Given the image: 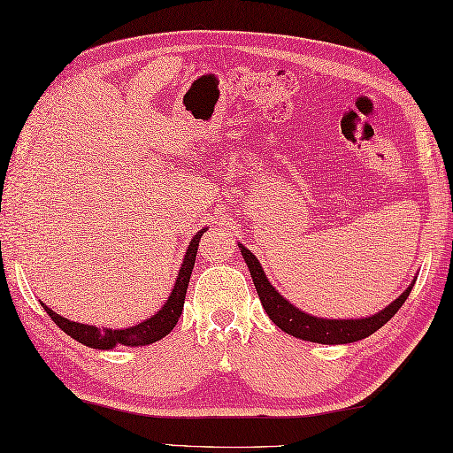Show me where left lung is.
Instances as JSON below:
<instances>
[{"label": "left lung", "instance_id": "obj_1", "mask_svg": "<svg viewBox=\"0 0 453 453\" xmlns=\"http://www.w3.org/2000/svg\"><path fill=\"white\" fill-rule=\"evenodd\" d=\"M243 259L250 267V273L253 277V285L257 288V295L261 298V304L265 312L269 314L274 326H279L282 332L288 335H295L298 340L314 342V343H326V345H338V343H351L369 338L371 334H375L379 327H383L391 318L398 312V308L404 304V300L409 298L411 290L414 287V280L409 285L401 296L393 300L385 310H380L375 316L369 318H357V320H327V318H316L310 316L303 310H298L295 304H290L287 298L280 296V292L274 288L267 274L261 269V263L257 261V257L239 243Z\"/></svg>", "mask_w": 453, "mask_h": 453}]
</instances>
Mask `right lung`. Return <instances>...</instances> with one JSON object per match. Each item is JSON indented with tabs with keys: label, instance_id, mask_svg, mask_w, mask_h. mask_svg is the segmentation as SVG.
Wrapping results in <instances>:
<instances>
[{
	"label": "right lung",
	"instance_id": "right-lung-1",
	"mask_svg": "<svg viewBox=\"0 0 453 453\" xmlns=\"http://www.w3.org/2000/svg\"><path fill=\"white\" fill-rule=\"evenodd\" d=\"M203 232H206V227L200 229V232L192 237L188 250H186L184 261H182L180 271H179V279H176V282H174L171 296H168L163 308L158 310L155 316L147 318L145 322H141L137 326L123 327V330H110V327H96V326L70 322L68 318H62L60 314L52 312L49 306H44V303H41V304L44 310H47L50 320L55 322L62 332L68 334L73 340L88 345V348L113 349L115 345L139 348V345H149V343L163 340L165 335L171 334V330L176 326V322H179V318L182 314L186 288H188L194 261H196V253H198V243H200V237Z\"/></svg>",
	"mask_w": 453,
	"mask_h": 453
}]
</instances>
